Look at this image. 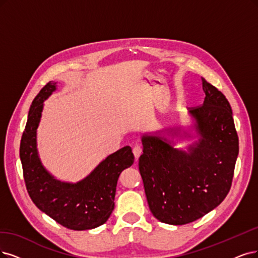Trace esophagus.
<instances>
[{
  "instance_id": "esophagus-1",
  "label": "esophagus",
  "mask_w": 258,
  "mask_h": 258,
  "mask_svg": "<svg viewBox=\"0 0 258 258\" xmlns=\"http://www.w3.org/2000/svg\"><path fill=\"white\" fill-rule=\"evenodd\" d=\"M133 153H134L135 158L138 159L140 157V155L142 154V148L140 146H135L134 149H133Z\"/></svg>"
}]
</instances>
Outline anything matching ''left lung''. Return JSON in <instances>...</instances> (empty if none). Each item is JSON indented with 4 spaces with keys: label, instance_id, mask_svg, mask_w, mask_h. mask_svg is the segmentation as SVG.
<instances>
[{
    "label": "left lung",
    "instance_id": "obj_1",
    "mask_svg": "<svg viewBox=\"0 0 258 258\" xmlns=\"http://www.w3.org/2000/svg\"><path fill=\"white\" fill-rule=\"evenodd\" d=\"M205 99L190 108L199 140L176 149L165 136L144 134L139 171L151 213L160 222L183 225L212 212L230 191L239 142L231 105L202 78ZM178 137L180 128L165 130Z\"/></svg>",
    "mask_w": 258,
    "mask_h": 258
}]
</instances>
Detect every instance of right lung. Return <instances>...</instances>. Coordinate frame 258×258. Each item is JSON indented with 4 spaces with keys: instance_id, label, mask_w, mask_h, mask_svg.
Segmentation results:
<instances>
[{
    "instance_id": "1",
    "label": "right lung",
    "mask_w": 258,
    "mask_h": 258,
    "mask_svg": "<svg viewBox=\"0 0 258 258\" xmlns=\"http://www.w3.org/2000/svg\"><path fill=\"white\" fill-rule=\"evenodd\" d=\"M56 90L49 82L34 99L21 138L20 159L27 192L41 212L73 231L91 230L104 224L114 207L120 173L134 163L126 146L107 156L80 182L64 183L52 176L42 166L37 151V128L43 102Z\"/></svg>"
}]
</instances>
